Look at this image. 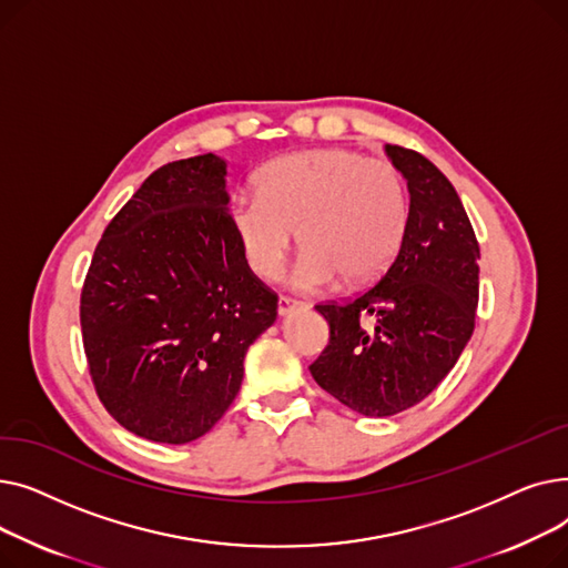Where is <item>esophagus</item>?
<instances>
[{
	"instance_id": "esophagus-1",
	"label": "esophagus",
	"mask_w": 568,
	"mask_h": 568,
	"mask_svg": "<svg viewBox=\"0 0 568 568\" xmlns=\"http://www.w3.org/2000/svg\"><path fill=\"white\" fill-rule=\"evenodd\" d=\"M302 306V302H296V300H292V296H281L278 300V315H287V313H292L294 308H300Z\"/></svg>"
}]
</instances>
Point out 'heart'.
Masks as SVG:
<instances>
[{
	"label": "heart",
	"instance_id": "1",
	"mask_svg": "<svg viewBox=\"0 0 568 568\" xmlns=\"http://www.w3.org/2000/svg\"><path fill=\"white\" fill-rule=\"evenodd\" d=\"M409 221L400 168L345 146L285 154L257 174V193L230 202V225L251 272L272 281L294 242L292 285L320 290L343 276L368 283L394 262Z\"/></svg>",
	"mask_w": 568,
	"mask_h": 568
}]
</instances>
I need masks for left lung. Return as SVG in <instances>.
Returning <instances> with one entry per match:
<instances>
[{"label": "left lung", "mask_w": 568, "mask_h": 568, "mask_svg": "<svg viewBox=\"0 0 568 568\" xmlns=\"http://www.w3.org/2000/svg\"><path fill=\"white\" fill-rule=\"evenodd\" d=\"M386 154L407 179L405 239L375 285L315 306L329 343L311 364L326 394L366 416H392L433 394L465 349L479 304V242L456 189L414 149L386 144Z\"/></svg>", "instance_id": "obj_1"}]
</instances>
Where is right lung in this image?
<instances>
[{
  "instance_id": "add662e5",
  "label": "right lung",
  "mask_w": 568,
  "mask_h": 568,
  "mask_svg": "<svg viewBox=\"0 0 568 568\" xmlns=\"http://www.w3.org/2000/svg\"><path fill=\"white\" fill-rule=\"evenodd\" d=\"M225 161L204 154L149 174L97 244L80 294L89 375L112 419L186 444L214 428L278 294L230 225Z\"/></svg>"
}]
</instances>
